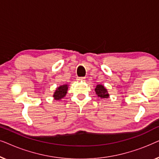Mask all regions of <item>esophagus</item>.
Segmentation results:
<instances>
[{
  "label": "esophagus",
  "instance_id": "34e87169",
  "mask_svg": "<svg viewBox=\"0 0 159 159\" xmlns=\"http://www.w3.org/2000/svg\"><path fill=\"white\" fill-rule=\"evenodd\" d=\"M84 79H85V78H84V77H79L77 78V80H78V81H83V80H84Z\"/></svg>",
  "mask_w": 159,
  "mask_h": 159
}]
</instances>
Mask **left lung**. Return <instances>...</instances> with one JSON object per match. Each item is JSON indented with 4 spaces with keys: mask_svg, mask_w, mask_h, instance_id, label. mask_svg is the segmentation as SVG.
Returning a JSON list of instances; mask_svg holds the SVG:
<instances>
[{
    "mask_svg": "<svg viewBox=\"0 0 159 159\" xmlns=\"http://www.w3.org/2000/svg\"><path fill=\"white\" fill-rule=\"evenodd\" d=\"M95 93L99 98H108V93L106 89L102 85V84H98L96 86V88L95 89Z\"/></svg>",
    "mask_w": 159,
    "mask_h": 159,
    "instance_id": "obj_1",
    "label": "left lung"
}]
</instances>
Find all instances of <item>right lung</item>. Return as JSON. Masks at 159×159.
<instances>
[{"mask_svg":"<svg viewBox=\"0 0 159 159\" xmlns=\"http://www.w3.org/2000/svg\"><path fill=\"white\" fill-rule=\"evenodd\" d=\"M67 86H68L67 84H64V85H61L58 88L56 92L54 93V98L56 100H61L62 98H64L67 93V89H68Z\"/></svg>","mask_w":159,"mask_h":159,"instance_id":"right-lung-1","label":"right lung"}]
</instances>
